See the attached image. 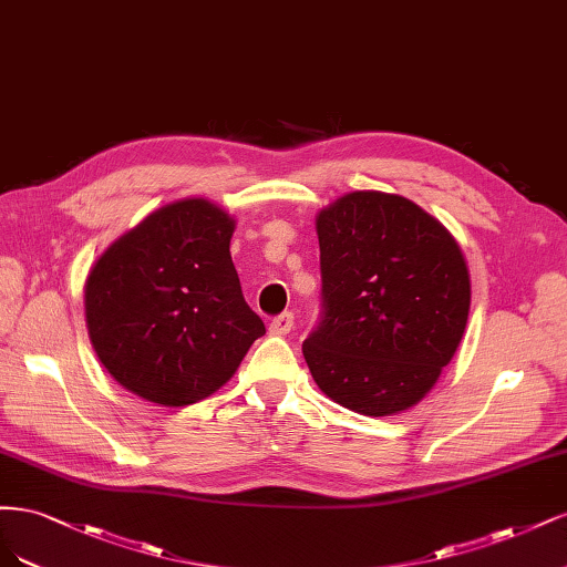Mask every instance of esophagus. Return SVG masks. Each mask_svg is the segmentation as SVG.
Wrapping results in <instances>:
<instances>
[{
    "instance_id": "obj_1",
    "label": "esophagus",
    "mask_w": 567,
    "mask_h": 567,
    "mask_svg": "<svg viewBox=\"0 0 567 567\" xmlns=\"http://www.w3.org/2000/svg\"><path fill=\"white\" fill-rule=\"evenodd\" d=\"M291 327H295V316H291L289 310H285V313H280V316H276V318L270 320L268 332L282 337V334H289V332H291Z\"/></svg>"
}]
</instances>
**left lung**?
Instances as JSON below:
<instances>
[{"label": "left lung", "mask_w": 567, "mask_h": 567, "mask_svg": "<svg viewBox=\"0 0 567 567\" xmlns=\"http://www.w3.org/2000/svg\"><path fill=\"white\" fill-rule=\"evenodd\" d=\"M320 316L303 341L324 395L368 416L422 400L462 341L471 282L460 245L422 207L377 190L318 216Z\"/></svg>", "instance_id": "1"}]
</instances>
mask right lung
Listing matches in <instances>:
<instances>
[{
	"mask_svg": "<svg viewBox=\"0 0 567 567\" xmlns=\"http://www.w3.org/2000/svg\"><path fill=\"white\" fill-rule=\"evenodd\" d=\"M233 228L207 199H181L122 235L89 272V337L126 391L167 408L197 403L266 334L230 259Z\"/></svg>",
	"mask_w": 567,
	"mask_h": 567,
	"instance_id": "1",
	"label": "right lung"
}]
</instances>
